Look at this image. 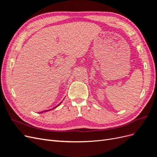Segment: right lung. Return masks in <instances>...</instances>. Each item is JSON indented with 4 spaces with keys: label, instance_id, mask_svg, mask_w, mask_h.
Here are the masks:
<instances>
[{
    "label": "right lung",
    "instance_id": "obj_1",
    "mask_svg": "<svg viewBox=\"0 0 157 157\" xmlns=\"http://www.w3.org/2000/svg\"><path fill=\"white\" fill-rule=\"evenodd\" d=\"M60 103H59L58 105H57V106H56V107H54L53 109H55L56 107H58V105H59V104H60ZM50 109V110H52V109ZM50 110H45V111H41V112H40V113H45V112H47V111H50Z\"/></svg>",
    "mask_w": 157,
    "mask_h": 157
}]
</instances>
